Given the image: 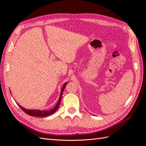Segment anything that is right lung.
<instances>
[{
	"instance_id": "1",
	"label": "right lung",
	"mask_w": 146,
	"mask_h": 146,
	"mask_svg": "<svg viewBox=\"0 0 146 146\" xmlns=\"http://www.w3.org/2000/svg\"><path fill=\"white\" fill-rule=\"evenodd\" d=\"M67 83H64V85L63 86L62 89H61L60 98L58 99V101L57 102V104L55 105V107L53 109L50 110H44V111H41V110H27V109H25L23 107H22L21 106L19 105V104H17V105L19 106V107L21 108V110H23L25 113H27V114H29V115H30V116H36V117H46V116H49V115H50V114H52L53 113H55L56 111V110H58L59 106H60V102H61V98H62L63 91L64 90L66 85H67Z\"/></svg>"
}]
</instances>
